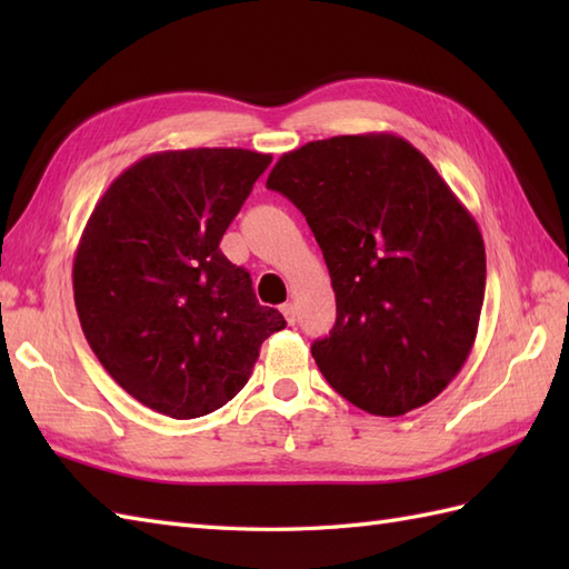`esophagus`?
<instances>
[{
    "instance_id": "obj_1",
    "label": "esophagus",
    "mask_w": 569,
    "mask_h": 569,
    "mask_svg": "<svg viewBox=\"0 0 569 569\" xmlns=\"http://www.w3.org/2000/svg\"><path fill=\"white\" fill-rule=\"evenodd\" d=\"M281 312H283V318L288 320V325H293V322H296V316H298V312H296V303H291V300H288V303H283V306H281Z\"/></svg>"
}]
</instances>
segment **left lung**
<instances>
[{
	"instance_id": "left-lung-1",
	"label": "left lung",
	"mask_w": 569,
	"mask_h": 569,
	"mask_svg": "<svg viewBox=\"0 0 569 569\" xmlns=\"http://www.w3.org/2000/svg\"><path fill=\"white\" fill-rule=\"evenodd\" d=\"M266 188L306 214L332 278L335 328L312 345L322 377L373 416L430 403L477 340L487 253L475 217L389 131L288 151Z\"/></svg>"
}]
</instances>
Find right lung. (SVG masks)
Here are the masks:
<instances>
[{"mask_svg": "<svg viewBox=\"0 0 569 569\" xmlns=\"http://www.w3.org/2000/svg\"><path fill=\"white\" fill-rule=\"evenodd\" d=\"M247 149L159 151L119 173L72 261L84 340L139 403L178 420L244 389L259 349L283 330L220 241L269 168Z\"/></svg>", "mask_w": 569, "mask_h": 569, "instance_id": "right-lung-1", "label": "right lung"}]
</instances>
